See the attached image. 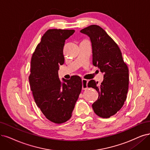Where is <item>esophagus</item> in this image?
<instances>
[{
  "label": "esophagus",
  "instance_id": "obj_1",
  "mask_svg": "<svg viewBox=\"0 0 150 150\" xmlns=\"http://www.w3.org/2000/svg\"><path fill=\"white\" fill-rule=\"evenodd\" d=\"M88 80L86 79H82V89L83 90H86L88 88Z\"/></svg>",
  "mask_w": 150,
  "mask_h": 150
}]
</instances>
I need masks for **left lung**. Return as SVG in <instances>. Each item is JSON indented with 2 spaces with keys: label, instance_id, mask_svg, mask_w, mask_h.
Here are the masks:
<instances>
[{
  "label": "left lung",
  "instance_id": "left-lung-1",
  "mask_svg": "<svg viewBox=\"0 0 150 150\" xmlns=\"http://www.w3.org/2000/svg\"><path fill=\"white\" fill-rule=\"evenodd\" d=\"M90 38L93 64L104 74L100 85L94 80L88 83L98 92V98L92 104L94 112L103 118H109L122 108L129 89V69L120 50L112 39L99 26L93 25L80 31Z\"/></svg>",
  "mask_w": 150,
  "mask_h": 150
}]
</instances>
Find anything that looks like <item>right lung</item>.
Listing matches in <instances>:
<instances>
[{
    "mask_svg": "<svg viewBox=\"0 0 150 150\" xmlns=\"http://www.w3.org/2000/svg\"><path fill=\"white\" fill-rule=\"evenodd\" d=\"M74 30H48L42 36L31 60L29 81L37 106L45 117L55 124L70 119L82 88L81 79L59 78V65L64 63L65 41Z\"/></svg>",
    "mask_w": 150,
    "mask_h": 150,
    "instance_id": "right-lung-1",
    "label": "right lung"
}]
</instances>
